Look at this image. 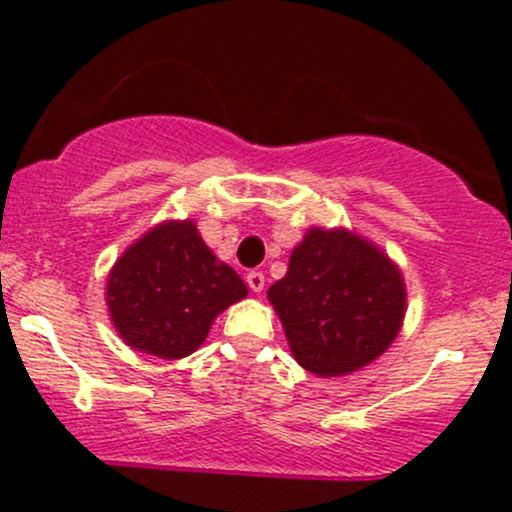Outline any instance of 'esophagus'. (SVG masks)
Listing matches in <instances>:
<instances>
[{
  "instance_id": "esophagus-1",
  "label": "esophagus",
  "mask_w": 512,
  "mask_h": 512,
  "mask_svg": "<svg viewBox=\"0 0 512 512\" xmlns=\"http://www.w3.org/2000/svg\"><path fill=\"white\" fill-rule=\"evenodd\" d=\"M245 281H248V286L255 293H260L264 289V274L257 272V269H255V272H250L248 276H245Z\"/></svg>"
}]
</instances>
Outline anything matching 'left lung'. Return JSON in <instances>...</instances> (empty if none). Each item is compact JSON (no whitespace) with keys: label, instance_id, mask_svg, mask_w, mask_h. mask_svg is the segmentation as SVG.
<instances>
[{"label":"left lung","instance_id":"left-lung-1","mask_svg":"<svg viewBox=\"0 0 512 512\" xmlns=\"http://www.w3.org/2000/svg\"><path fill=\"white\" fill-rule=\"evenodd\" d=\"M267 298L293 358L320 378L354 373L385 354L407 310L397 264L346 228H310Z\"/></svg>","mask_w":512,"mask_h":512}]
</instances>
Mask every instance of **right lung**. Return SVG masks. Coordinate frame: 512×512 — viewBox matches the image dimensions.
Wrapping results in <instances>:
<instances>
[{"mask_svg":"<svg viewBox=\"0 0 512 512\" xmlns=\"http://www.w3.org/2000/svg\"><path fill=\"white\" fill-rule=\"evenodd\" d=\"M245 296V281L216 260L190 219L158 223L129 245L105 289L125 344L168 361L197 351L216 315Z\"/></svg>","mask_w":512,"mask_h":512,"instance_id":"obj_1","label":"right lung"}]
</instances>
